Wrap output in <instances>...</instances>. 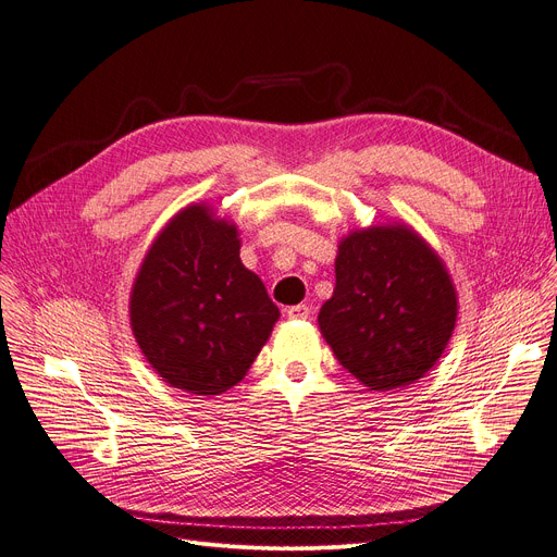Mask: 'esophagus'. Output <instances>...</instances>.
Returning a JSON list of instances; mask_svg holds the SVG:
<instances>
[{
    "label": "esophagus",
    "instance_id": "1",
    "mask_svg": "<svg viewBox=\"0 0 557 557\" xmlns=\"http://www.w3.org/2000/svg\"><path fill=\"white\" fill-rule=\"evenodd\" d=\"M285 314L294 321H301V319H308L310 317V308L306 304H299V306H292L285 310Z\"/></svg>",
    "mask_w": 557,
    "mask_h": 557
}]
</instances>
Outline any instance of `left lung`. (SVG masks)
<instances>
[{"label": "left lung", "mask_w": 557, "mask_h": 557, "mask_svg": "<svg viewBox=\"0 0 557 557\" xmlns=\"http://www.w3.org/2000/svg\"><path fill=\"white\" fill-rule=\"evenodd\" d=\"M319 329L369 391L413 384L443 355L459 301L438 253L407 224L350 232L335 260Z\"/></svg>", "instance_id": "1"}]
</instances>
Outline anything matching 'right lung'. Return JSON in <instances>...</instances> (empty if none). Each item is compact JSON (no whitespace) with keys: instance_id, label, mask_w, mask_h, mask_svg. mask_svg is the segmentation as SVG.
<instances>
[{"instance_id":"1","label":"right lung","mask_w":557,"mask_h":557,"mask_svg":"<svg viewBox=\"0 0 557 557\" xmlns=\"http://www.w3.org/2000/svg\"><path fill=\"white\" fill-rule=\"evenodd\" d=\"M276 319L263 281L243 265L236 224L207 205L163 226L129 294V323L150 367L195 396L238 384Z\"/></svg>"}]
</instances>
